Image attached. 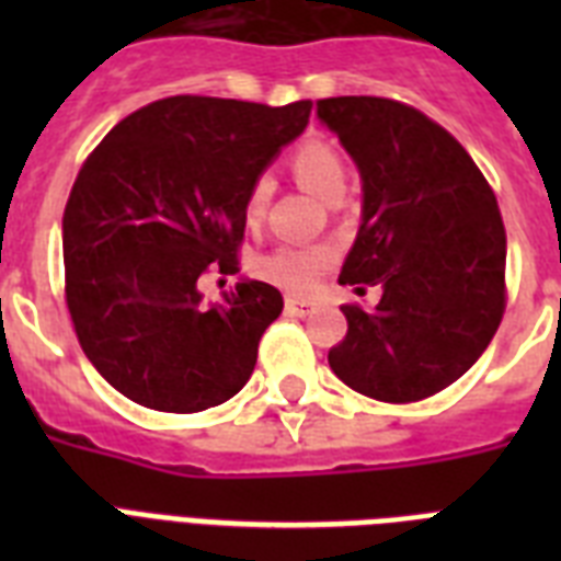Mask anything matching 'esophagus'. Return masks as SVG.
I'll use <instances>...</instances> for the list:
<instances>
[{"instance_id":"obj_1","label":"esophagus","mask_w":561,"mask_h":561,"mask_svg":"<svg viewBox=\"0 0 561 561\" xmlns=\"http://www.w3.org/2000/svg\"><path fill=\"white\" fill-rule=\"evenodd\" d=\"M285 311H288L290 317H306L314 311V302L306 297H294V294H290V297H285Z\"/></svg>"}]
</instances>
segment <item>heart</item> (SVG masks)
I'll return each mask as SVG.
<instances>
[{"instance_id":"obj_1","label":"heart","mask_w":561,"mask_h":561,"mask_svg":"<svg viewBox=\"0 0 561 561\" xmlns=\"http://www.w3.org/2000/svg\"><path fill=\"white\" fill-rule=\"evenodd\" d=\"M290 169H294L297 180L308 192L320 194L325 201L332 194H343V186H346L343 160L325 142L299 145L294 157H290ZM267 197H271V180L259 178L250 186V192H247V224H259L262 220ZM334 262H337V250L332 244H279L276 250L259 259L255 271H259L262 279L276 285V288L290 290V294H306V290L314 288L320 276Z\"/></svg>"}]
</instances>
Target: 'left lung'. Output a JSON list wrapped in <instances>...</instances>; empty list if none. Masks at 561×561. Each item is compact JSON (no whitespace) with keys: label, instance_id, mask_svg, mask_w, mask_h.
Listing matches in <instances>:
<instances>
[{"label":"left lung","instance_id":"1","mask_svg":"<svg viewBox=\"0 0 561 561\" xmlns=\"http://www.w3.org/2000/svg\"><path fill=\"white\" fill-rule=\"evenodd\" d=\"M364 180L360 229L341 285L381 290L343 306L334 375L369 399L408 404L454 383L483 355L506 308V229L469 151L434 118L375 95L317 101Z\"/></svg>","mask_w":561,"mask_h":561}]
</instances>
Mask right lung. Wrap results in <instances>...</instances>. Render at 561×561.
<instances>
[{
	"label": "right lung",
	"instance_id": "obj_1",
	"mask_svg": "<svg viewBox=\"0 0 561 561\" xmlns=\"http://www.w3.org/2000/svg\"><path fill=\"white\" fill-rule=\"evenodd\" d=\"M308 116L311 101L171 95L87 157L64 209L66 306L83 355L122 396L197 413L250 381L282 294L241 279L206 306L197 279L238 273L247 192Z\"/></svg>",
	"mask_w": 561,
	"mask_h": 561
}]
</instances>
